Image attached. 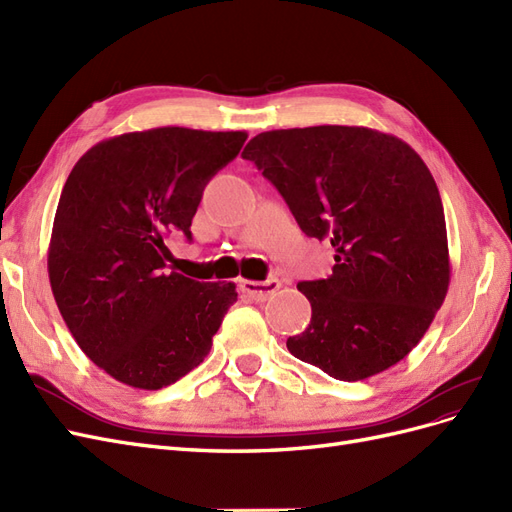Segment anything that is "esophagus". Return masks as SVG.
<instances>
[{"mask_svg":"<svg viewBox=\"0 0 512 512\" xmlns=\"http://www.w3.org/2000/svg\"><path fill=\"white\" fill-rule=\"evenodd\" d=\"M280 280H275V277H271V280H265V282H254V280H243L241 282V290L247 294V297L254 299V301H267L269 297H273V294L280 290Z\"/></svg>","mask_w":512,"mask_h":512,"instance_id":"34e87169","label":"esophagus"}]
</instances>
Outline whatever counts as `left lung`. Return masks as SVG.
I'll return each mask as SVG.
<instances>
[{"label":"left lung","instance_id":"8db88e82","mask_svg":"<svg viewBox=\"0 0 512 512\" xmlns=\"http://www.w3.org/2000/svg\"><path fill=\"white\" fill-rule=\"evenodd\" d=\"M241 156L284 196L305 235L335 250L333 275L297 284L312 320L288 337L290 354L344 382L399 363L451 282L442 198L421 156L359 126L262 132Z\"/></svg>","mask_w":512,"mask_h":512}]
</instances>
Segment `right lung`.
Here are the masks:
<instances>
[{
    "mask_svg": "<svg viewBox=\"0 0 512 512\" xmlns=\"http://www.w3.org/2000/svg\"><path fill=\"white\" fill-rule=\"evenodd\" d=\"M245 132L153 128L91 147L61 190L49 245L53 297L79 348L134 389L158 391L205 361L237 286L166 269L164 239L192 218Z\"/></svg>",
    "mask_w": 512,
    "mask_h": 512,
    "instance_id": "right-lung-1",
    "label": "right lung"
}]
</instances>
